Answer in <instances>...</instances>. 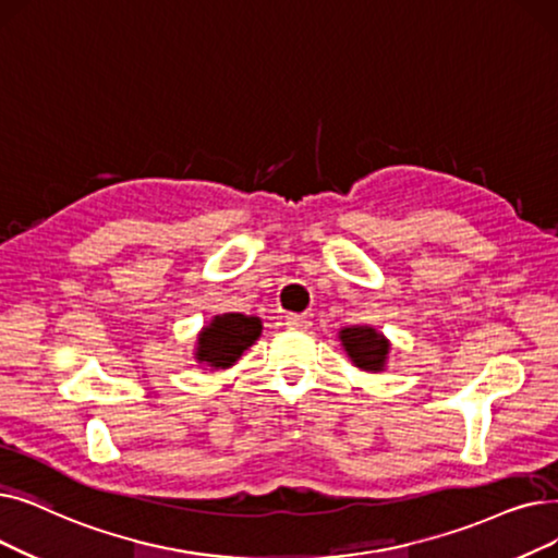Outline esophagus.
<instances>
[{
	"label": "esophagus",
	"instance_id": "esophagus-1",
	"mask_svg": "<svg viewBox=\"0 0 558 558\" xmlns=\"http://www.w3.org/2000/svg\"><path fill=\"white\" fill-rule=\"evenodd\" d=\"M284 324L289 330H307L310 328V322H307V317H303V314H287Z\"/></svg>",
	"mask_w": 558,
	"mask_h": 558
}]
</instances>
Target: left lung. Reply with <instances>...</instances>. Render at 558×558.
<instances>
[{
  "label": "left lung",
  "instance_id": "8db88e82",
  "mask_svg": "<svg viewBox=\"0 0 558 558\" xmlns=\"http://www.w3.org/2000/svg\"><path fill=\"white\" fill-rule=\"evenodd\" d=\"M339 339L349 353V357L355 362V367L367 372H380L387 357V339L378 335L374 328L357 326V328H344L339 332Z\"/></svg>",
  "mask_w": 558,
  "mask_h": 558
}]
</instances>
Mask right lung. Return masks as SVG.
<instances>
[{
    "label": "right lung",
    "mask_w": 558,
    "mask_h": 558,
    "mask_svg": "<svg viewBox=\"0 0 558 558\" xmlns=\"http://www.w3.org/2000/svg\"><path fill=\"white\" fill-rule=\"evenodd\" d=\"M262 332V322L246 314H223L216 317L198 337V360L216 369H226L241 357Z\"/></svg>",
    "instance_id": "obj_1"
}]
</instances>
